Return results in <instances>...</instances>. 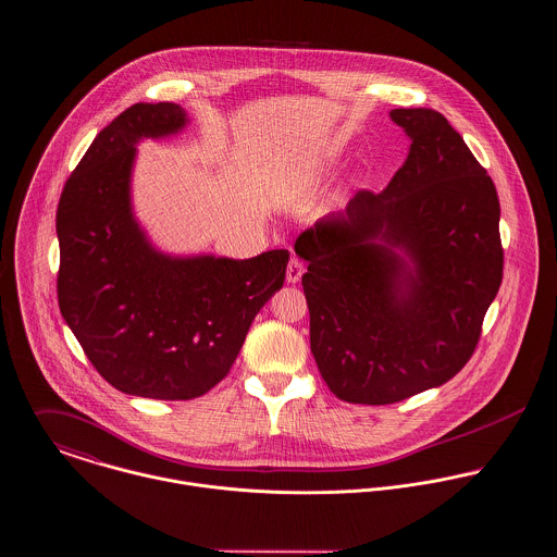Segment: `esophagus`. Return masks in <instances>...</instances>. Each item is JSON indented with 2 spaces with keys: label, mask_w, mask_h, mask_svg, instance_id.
Wrapping results in <instances>:
<instances>
[{
  "label": "esophagus",
  "mask_w": 557,
  "mask_h": 557,
  "mask_svg": "<svg viewBox=\"0 0 557 557\" xmlns=\"http://www.w3.org/2000/svg\"><path fill=\"white\" fill-rule=\"evenodd\" d=\"M304 271H306L304 260L297 258V256H293L290 262H288V269H286V282H288V284H297V282L301 280Z\"/></svg>",
  "instance_id": "esophagus-1"
}]
</instances>
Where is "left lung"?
Returning <instances> with one entry per match:
<instances>
[{
	"mask_svg": "<svg viewBox=\"0 0 557 557\" xmlns=\"http://www.w3.org/2000/svg\"><path fill=\"white\" fill-rule=\"evenodd\" d=\"M392 120L411 148L389 185L357 191L344 215L295 240L308 260L301 284L319 372L355 405L400 403L460 372L504 277L486 170L444 113L392 110Z\"/></svg>",
	"mask_w": 557,
	"mask_h": 557,
	"instance_id": "8db88e82",
	"label": "left lung"
}]
</instances>
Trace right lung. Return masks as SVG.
<instances>
[{
	"mask_svg": "<svg viewBox=\"0 0 557 557\" xmlns=\"http://www.w3.org/2000/svg\"><path fill=\"white\" fill-rule=\"evenodd\" d=\"M185 122L174 103L115 115L69 176L55 215L64 321L110 385L154 400H191L227 376L290 258H168L148 245L128 205L135 141Z\"/></svg>",
	"mask_w": 557,
	"mask_h": 557,
	"instance_id": "1",
	"label": "right lung"
}]
</instances>
